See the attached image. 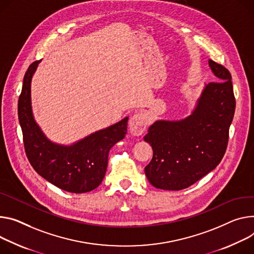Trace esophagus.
<instances>
[{
  "instance_id": "obj_1",
  "label": "esophagus",
  "mask_w": 254,
  "mask_h": 254,
  "mask_svg": "<svg viewBox=\"0 0 254 254\" xmlns=\"http://www.w3.org/2000/svg\"><path fill=\"white\" fill-rule=\"evenodd\" d=\"M129 130L133 135H141L146 130L148 125V119L145 113L136 112L130 118L129 122Z\"/></svg>"
}]
</instances>
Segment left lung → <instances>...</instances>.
Instances as JSON below:
<instances>
[{
	"mask_svg": "<svg viewBox=\"0 0 254 254\" xmlns=\"http://www.w3.org/2000/svg\"><path fill=\"white\" fill-rule=\"evenodd\" d=\"M209 65L218 82L204 85L191 114L180 121H157L144 136L153 149L145 173L156 189L190 187L214 170L226 152L236 106L232 78L222 64L209 60Z\"/></svg>",
	"mask_w": 254,
	"mask_h": 254,
	"instance_id": "left-lung-1",
	"label": "left lung"
}]
</instances>
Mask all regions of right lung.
Returning a JSON list of instances; mask_svg holds the SVG:
<instances>
[{"mask_svg":"<svg viewBox=\"0 0 254 254\" xmlns=\"http://www.w3.org/2000/svg\"><path fill=\"white\" fill-rule=\"evenodd\" d=\"M39 63L36 61L29 65L18 101V118L27 158L40 176L63 190L73 193L93 190L104 178L109 150L127 133L128 118L72 145L52 142L35 122L31 106V80Z\"/></svg>","mask_w":254,"mask_h":254,"instance_id":"add662e5","label":"right lung"}]
</instances>
